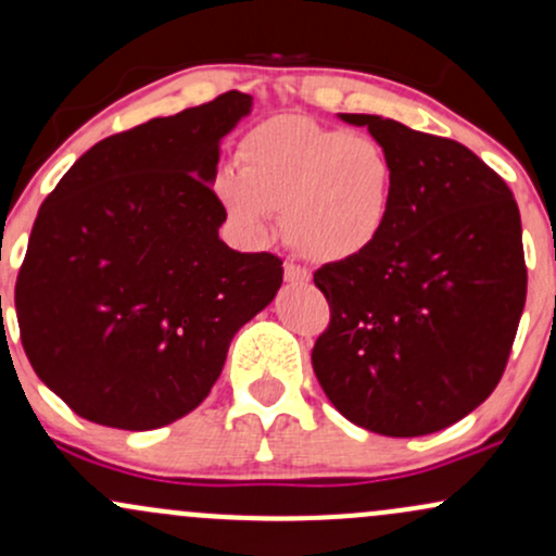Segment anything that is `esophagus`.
<instances>
[{
    "label": "esophagus",
    "instance_id": "obj_1",
    "mask_svg": "<svg viewBox=\"0 0 556 556\" xmlns=\"http://www.w3.org/2000/svg\"><path fill=\"white\" fill-rule=\"evenodd\" d=\"M285 279H287V282H292V285H308L311 282V271L305 269V266L287 261V264H285Z\"/></svg>",
    "mask_w": 556,
    "mask_h": 556
}]
</instances>
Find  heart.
<instances>
[{"instance_id":"heart-1","label":"heart","mask_w":556,"mask_h":556,"mask_svg":"<svg viewBox=\"0 0 556 556\" xmlns=\"http://www.w3.org/2000/svg\"><path fill=\"white\" fill-rule=\"evenodd\" d=\"M235 162L214 175V195L245 238L266 240L279 214L292 251L340 264L371 251L387 229L397 164L371 136L285 114L251 127Z\"/></svg>"}]
</instances>
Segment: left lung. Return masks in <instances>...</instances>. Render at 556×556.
I'll list each match as a JSON object with an SVG mask.
<instances>
[{
  "instance_id": "1",
  "label": "left lung",
  "mask_w": 556,
  "mask_h": 556,
  "mask_svg": "<svg viewBox=\"0 0 556 556\" xmlns=\"http://www.w3.org/2000/svg\"><path fill=\"white\" fill-rule=\"evenodd\" d=\"M366 125L397 164L387 229L314 282L329 327L311 363L331 405L381 437H424L476 410L500 384L526 305L513 190L473 151L376 114Z\"/></svg>"
}]
</instances>
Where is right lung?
I'll list each match as a JSON object with an SVG mask.
<instances>
[{
	"label": "right lung",
	"instance_id": "1",
	"mask_svg": "<svg viewBox=\"0 0 556 556\" xmlns=\"http://www.w3.org/2000/svg\"><path fill=\"white\" fill-rule=\"evenodd\" d=\"M227 91L88 149L38 208L15 285L30 366L80 418L149 431L195 410L282 258L219 240V140L251 112Z\"/></svg>",
	"mask_w": 556,
	"mask_h": 556
}]
</instances>
